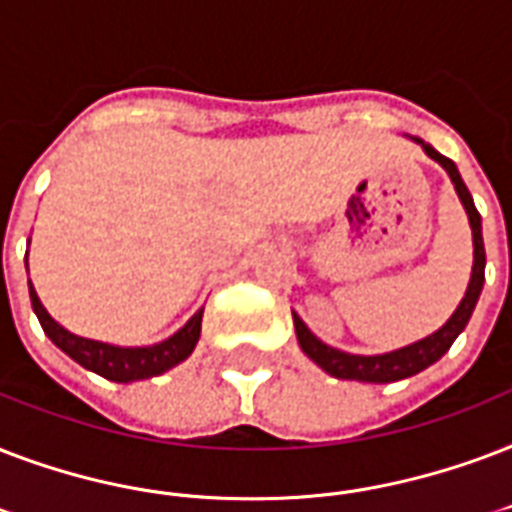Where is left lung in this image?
Returning <instances> with one entry per match:
<instances>
[{"mask_svg":"<svg viewBox=\"0 0 512 512\" xmlns=\"http://www.w3.org/2000/svg\"><path fill=\"white\" fill-rule=\"evenodd\" d=\"M419 141V138H417ZM422 149H425L435 162H441L446 173L451 176V184L457 189L459 200L465 205L467 219H470V229H473V245H475V261H473V275H470V285H467L465 299L459 301L457 312L451 315L449 323L441 328V331H435L427 339L417 344H408L403 350L387 352V355H350V352L334 350V347H328L318 339V336H312V331L301 318L293 312V326H296V336H299V344L304 355L310 360H315L326 374L336 376V379H355V382H374V384H387V382H398V379H406V376H414L419 371H425L427 366H433L435 360H441L449 347L454 344L462 331H465L467 320L473 315L475 304H478V296H481L483 288V267H486V251H483V235H481V213L475 211V202L467 192L465 181L459 176L457 165L449 160V157H443L441 152H435L433 146L425 144V141H419Z\"/></svg>","mask_w":512,"mask_h":512,"instance_id":"8db88e82","label":"left lung"}]
</instances>
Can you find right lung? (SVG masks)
<instances>
[{"instance_id": "right-lung-1", "label": "right lung", "mask_w": 512, "mask_h": 512, "mask_svg": "<svg viewBox=\"0 0 512 512\" xmlns=\"http://www.w3.org/2000/svg\"><path fill=\"white\" fill-rule=\"evenodd\" d=\"M29 293L31 307H34L39 323L45 328V334L53 339L55 347H61L69 358L77 360L79 366H85L87 371H95V374H101L104 379H112V382H136V379L165 374L168 368L178 366L181 360L189 358L194 344L200 339L202 310L178 334H173L165 342L154 344V347H112V344L93 342V339H82V336L69 334L66 328L58 326L47 315L37 291L31 285Z\"/></svg>"}]
</instances>
